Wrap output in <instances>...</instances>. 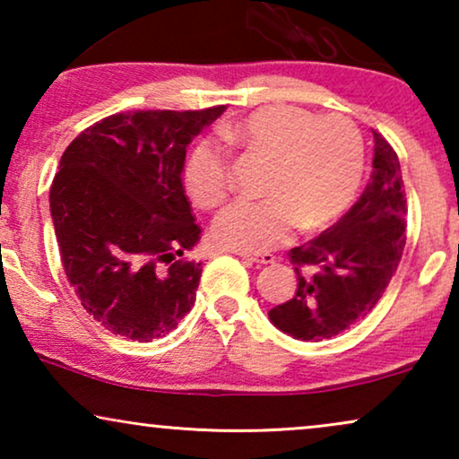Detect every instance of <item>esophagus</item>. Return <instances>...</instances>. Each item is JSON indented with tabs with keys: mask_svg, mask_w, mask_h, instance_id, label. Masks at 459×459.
Returning a JSON list of instances; mask_svg holds the SVG:
<instances>
[{
	"mask_svg": "<svg viewBox=\"0 0 459 459\" xmlns=\"http://www.w3.org/2000/svg\"><path fill=\"white\" fill-rule=\"evenodd\" d=\"M238 256H240L242 261H247V263H256V265H269V263H273L275 261V256L272 255V253H261V255H250V253H240V250H238L236 253Z\"/></svg>",
	"mask_w": 459,
	"mask_h": 459,
	"instance_id": "1",
	"label": "esophagus"
}]
</instances>
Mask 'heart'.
Here are the masks:
<instances>
[{
  "instance_id": "obj_1",
  "label": "heart",
  "mask_w": 459,
  "mask_h": 459,
  "mask_svg": "<svg viewBox=\"0 0 459 459\" xmlns=\"http://www.w3.org/2000/svg\"><path fill=\"white\" fill-rule=\"evenodd\" d=\"M223 140L269 154L265 192L238 198L215 217L219 247L265 253L290 240L300 225L319 230L336 221L355 198L363 171V137L342 115L317 117L297 106L273 104L223 129ZM186 192L212 209L230 190V160L212 140H198L184 160Z\"/></svg>"
}]
</instances>
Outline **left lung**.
<instances>
[{"label": "left lung", "instance_id": "left-lung-1", "mask_svg": "<svg viewBox=\"0 0 459 459\" xmlns=\"http://www.w3.org/2000/svg\"><path fill=\"white\" fill-rule=\"evenodd\" d=\"M374 171L359 200L322 236L290 250L297 292L269 322L297 341H325L361 322L385 294L405 247V187L397 154L374 131ZM305 264L309 274H300Z\"/></svg>", "mask_w": 459, "mask_h": 459}]
</instances>
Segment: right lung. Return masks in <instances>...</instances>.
I'll return each instance as SVG.
<instances>
[{
  "label": "right lung",
  "instance_id": "add662e5",
  "mask_svg": "<svg viewBox=\"0 0 459 459\" xmlns=\"http://www.w3.org/2000/svg\"><path fill=\"white\" fill-rule=\"evenodd\" d=\"M137 110L79 134L49 190L66 278L83 309L118 336L150 342L178 328L196 300L203 263L181 171L192 137L221 117Z\"/></svg>",
  "mask_w": 459,
  "mask_h": 459
}]
</instances>
